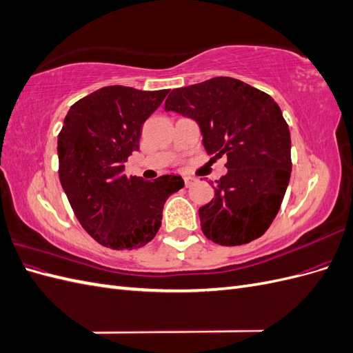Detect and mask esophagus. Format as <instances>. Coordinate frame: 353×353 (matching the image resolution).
Instances as JSON below:
<instances>
[{
	"label": "esophagus",
	"mask_w": 353,
	"mask_h": 353,
	"mask_svg": "<svg viewBox=\"0 0 353 353\" xmlns=\"http://www.w3.org/2000/svg\"><path fill=\"white\" fill-rule=\"evenodd\" d=\"M196 178L194 176H190V175H187V176H184V183H185V187H191L193 185L194 183H196Z\"/></svg>",
	"instance_id": "1"
}]
</instances>
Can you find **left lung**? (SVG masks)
Wrapping results in <instances>:
<instances>
[{
  "label": "left lung",
  "instance_id": "8db88e82",
  "mask_svg": "<svg viewBox=\"0 0 353 353\" xmlns=\"http://www.w3.org/2000/svg\"><path fill=\"white\" fill-rule=\"evenodd\" d=\"M165 110L194 119L206 152L228 159L215 199L199 210L203 234L221 245L263 236L292 174L290 131L279 104L249 83L218 77L172 90Z\"/></svg>",
  "mask_w": 353,
  "mask_h": 353
}]
</instances>
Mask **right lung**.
<instances>
[{
    "label": "right lung",
    "instance_id": "add662e5",
    "mask_svg": "<svg viewBox=\"0 0 353 353\" xmlns=\"http://www.w3.org/2000/svg\"><path fill=\"white\" fill-rule=\"evenodd\" d=\"M169 90L141 91L104 87L69 109L59 134V176L83 230L114 250L152 241L170 194L184 187L178 175L153 181L123 174L125 162L140 150L141 126Z\"/></svg>",
    "mask_w": 353,
    "mask_h": 353
}]
</instances>
